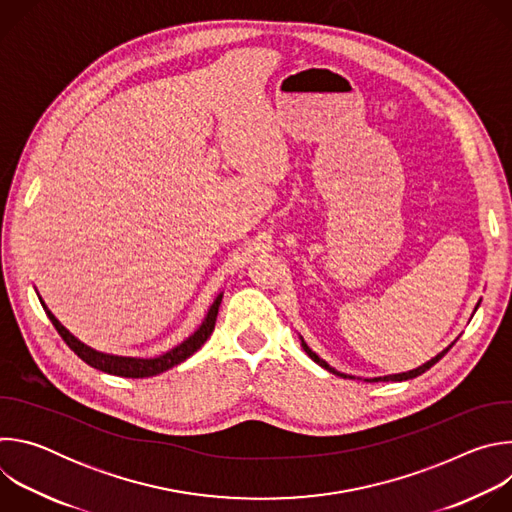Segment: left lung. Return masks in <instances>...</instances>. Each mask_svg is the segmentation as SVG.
Returning <instances> with one entry per match:
<instances>
[{
	"label": "left lung",
	"mask_w": 512,
	"mask_h": 512,
	"mask_svg": "<svg viewBox=\"0 0 512 512\" xmlns=\"http://www.w3.org/2000/svg\"><path fill=\"white\" fill-rule=\"evenodd\" d=\"M456 340H458V338H456ZM454 344H456V342H452V344H450V346H448V348H446V350H444V352H440V354H437V356H435V358H431V360H429V362H425V364H421V367H419V369H415V371H409V373H401V375H391V377H379V379H373V381H407V379H415V377H419V375H423V373H425V371H429V369H431V367H433V364H435V362H437V360H440V358H444V356H446V354H448V350H450V348H452V346H454ZM302 348H304V350H306V354H308V356H310V358H312V360H314V362H318V364H320V367H324V369H326V371H330V373H334V375H340V373H338V371H334V369H332V367H328V364H326V362H324V360H322V358H320V356H318V354H314V352H312V350H310V346H308V344H306V342H304V340H302ZM340 377H344V375H340Z\"/></svg>",
	"instance_id": "obj_1"
}]
</instances>
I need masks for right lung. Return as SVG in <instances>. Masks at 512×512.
<instances>
[{
  "instance_id": "add662e5",
  "label": "right lung",
  "mask_w": 512,
  "mask_h": 512,
  "mask_svg": "<svg viewBox=\"0 0 512 512\" xmlns=\"http://www.w3.org/2000/svg\"><path fill=\"white\" fill-rule=\"evenodd\" d=\"M42 302V300H40ZM223 302V296H218L214 300V304L210 306L208 310V316L206 320L202 322V326L188 338L184 340L180 346L172 348L170 352L158 356V358H123V356H109V354H103V352H97L89 346H85L81 340H77L75 336H72L54 316L52 312L44 306L46 310V316L50 318L52 326L56 328V332L62 336V340L68 344V348L75 352L81 360H85L89 367L97 369V371H103V373H109V375H117V377H127V379H143V377H154V375H160L172 367H176V364L184 362L188 356H192L206 340L208 336L212 334L214 330V324H216V316H218V306H221Z\"/></svg>"
}]
</instances>
